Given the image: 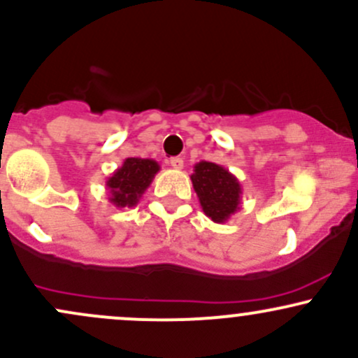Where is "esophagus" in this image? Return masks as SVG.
Segmentation results:
<instances>
[{"label":"esophagus","mask_w":358,"mask_h":358,"mask_svg":"<svg viewBox=\"0 0 358 358\" xmlns=\"http://www.w3.org/2000/svg\"><path fill=\"white\" fill-rule=\"evenodd\" d=\"M169 164H171V168H175V169H182L183 159L182 157H171V159H169Z\"/></svg>","instance_id":"esophagus-1"}]
</instances>
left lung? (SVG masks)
Wrapping results in <instances>:
<instances>
[{
    "label": "left lung",
    "instance_id": "1",
    "mask_svg": "<svg viewBox=\"0 0 358 358\" xmlns=\"http://www.w3.org/2000/svg\"><path fill=\"white\" fill-rule=\"evenodd\" d=\"M190 180L202 210L214 223H227L240 209L242 185L238 178L221 164L201 161L194 166Z\"/></svg>",
    "mask_w": 358,
    "mask_h": 358
}]
</instances>
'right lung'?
I'll use <instances>...</instances> for the list:
<instances>
[{"mask_svg":"<svg viewBox=\"0 0 358 358\" xmlns=\"http://www.w3.org/2000/svg\"><path fill=\"white\" fill-rule=\"evenodd\" d=\"M159 169V163L154 159L127 157L106 180V190L110 194L108 201L118 209L137 206Z\"/></svg>","mask_w":358,"mask_h":358,"instance_id":"1","label":"right lung"}]
</instances>
